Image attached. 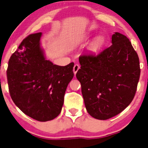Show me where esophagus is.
I'll return each instance as SVG.
<instances>
[{
  "instance_id": "esophagus-1",
  "label": "esophagus",
  "mask_w": 148,
  "mask_h": 148,
  "mask_svg": "<svg viewBox=\"0 0 148 148\" xmlns=\"http://www.w3.org/2000/svg\"><path fill=\"white\" fill-rule=\"evenodd\" d=\"M79 68H80V66L79 64H76L74 66V74H77V72L78 71V70L79 69Z\"/></svg>"
}]
</instances>
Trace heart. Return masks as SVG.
I'll list each match as a JSON object with an SVG mask.
<instances>
[{
    "mask_svg": "<svg viewBox=\"0 0 148 148\" xmlns=\"http://www.w3.org/2000/svg\"><path fill=\"white\" fill-rule=\"evenodd\" d=\"M104 43V39L102 36H97L89 46V49L93 52H97L102 48Z\"/></svg>",
    "mask_w": 148,
    "mask_h": 148,
    "instance_id": "heart-1",
    "label": "heart"
}]
</instances>
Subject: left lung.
<instances>
[{"label":"left lung","instance_id":"1","mask_svg":"<svg viewBox=\"0 0 148 148\" xmlns=\"http://www.w3.org/2000/svg\"><path fill=\"white\" fill-rule=\"evenodd\" d=\"M112 44L99 54L79 58L80 82L86 111L94 118L105 120L123 111L133 99L140 75L139 57L130 40L116 32Z\"/></svg>","mask_w":148,"mask_h":148}]
</instances>
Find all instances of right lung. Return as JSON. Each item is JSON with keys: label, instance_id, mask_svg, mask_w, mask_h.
Instances as JSON below:
<instances>
[{"label": "right lung", "instance_id": "obj_1", "mask_svg": "<svg viewBox=\"0 0 148 148\" xmlns=\"http://www.w3.org/2000/svg\"><path fill=\"white\" fill-rule=\"evenodd\" d=\"M41 36V32L36 33L22 41L10 56L6 73L15 104L31 118L46 122L62 111L74 64L62 66L46 60L40 46Z\"/></svg>", "mask_w": 148, "mask_h": 148}]
</instances>
